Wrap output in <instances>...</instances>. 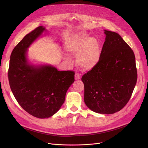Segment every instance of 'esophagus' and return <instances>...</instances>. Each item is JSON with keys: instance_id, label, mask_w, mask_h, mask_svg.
Wrapping results in <instances>:
<instances>
[{"instance_id": "34e87169", "label": "esophagus", "mask_w": 148, "mask_h": 148, "mask_svg": "<svg viewBox=\"0 0 148 148\" xmlns=\"http://www.w3.org/2000/svg\"><path fill=\"white\" fill-rule=\"evenodd\" d=\"M81 78V75H80V74H79V73H75V79H76V80H79V79H80Z\"/></svg>"}]
</instances>
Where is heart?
<instances>
[{
	"label": "heart",
	"mask_w": 148,
	"mask_h": 148,
	"mask_svg": "<svg viewBox=\"0 0 148 148\" xmlns=\"http://www.w3.org/2000/svg\"><path fill=\"white\" fill-rule=\"evenodd\" d=\"M67 51L77 56V62L84 70L95 67L100 59V49L98 41L89 38L84 34L77 33L72 36L66 46Z\"/></svg>",
	"instance_id": "1"
}]
</instances>
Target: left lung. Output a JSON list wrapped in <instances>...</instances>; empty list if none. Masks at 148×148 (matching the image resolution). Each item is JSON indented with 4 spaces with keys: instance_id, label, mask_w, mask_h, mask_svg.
<instances>
[{
    "instance_id": "obj_1",
    "label": "left lung",
    "mask_w": 148,
    "mask_h": 148,
    "mask_svg": "<svg viewBox=\"0 0 148 148\" xmlns=\"http://www.w3.org/2000/svg\"><path fill=\"white\" fill-rule=\"evenodd\" d=\"M106 41L97 65L82 77L84 101L93 112L113 114L125 107L137 79L134 53L117 33L104 30Z\"/></svg>"
}]
</instances>
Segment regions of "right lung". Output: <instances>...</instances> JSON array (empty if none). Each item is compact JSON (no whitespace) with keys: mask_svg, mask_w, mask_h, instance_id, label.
<instances>
[{"mask_svg":"<svg viewBox=\"0 0 148 148\" xmlns=\"http://www.w3.org/2000/svg\"><path fill=\"white\" fill-rule=\"evenodd\" d=\"M45 30L39 26L22 39L11 53L8 69L10 86L17 101L28 113L41 119L59 110L75 80L73 71H59L50 65L28 64L27 49Z\"/></svg>","mask_w":148,"mask_h":148,"instance_id":"1","label":"right lung"}]
</instances>
